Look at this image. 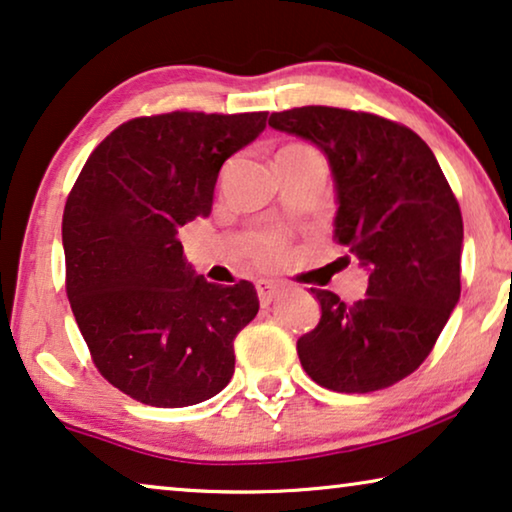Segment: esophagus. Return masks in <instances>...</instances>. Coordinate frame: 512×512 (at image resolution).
I'll use <instances>...</instances> for the list:
<instances>
[{
    "label": "esophagus",
    "instance_id": "34e87169",
    "mask_svg": "<svg viewBox=\"0 0 512 512\" xmlns=\"http://www.w3.org/2000/svg\"><path fill=\"white\" fill-rule=\"evenodd\" d=\"M256 291H258V300H261L263 307L272 305V302L279 298V284H274V281H268V279L256 281Z\"/></svg>",
    "mask_w": 512,
    "mask_h": 512
}]
</instances>
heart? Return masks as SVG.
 I'll list each match as a JSON object with an SVG mask.
<instances>
[{
  "instance_id": "obj_1",
  "label": "heart",
  "mask_w": 512,
  "mask_h": 512,
  "mask_svg": "<svg viewBox=\"0 0 512 512\" xmlns=\"http://www.w3.org/2000/svg\"><path fill=\"white\" fill-rule=\"evenodd\" d=\"M300 147L302 145H288V147H284V150H300ZM254 251H256L258 261L274 263V261H279L281 254H284V242H281L279 235H274V233L261 235V238L256 240Z\"/></svg>"
}]
</instances>
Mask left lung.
Instances as JSON below:
<instances>
[{"mask_svg": "<svg viewBox=\"0 0 512 512\" xmlns=\"http://www.w3.org/2000/svg\"><path fill=\"white\" fill-rule=\"evenodd\" d=\"M270 127L325 154L337 196L335 240L369 272L348 307L311 288L321 321L298 339L305 372L337 392H374L422 365L459 302L462 212L425 140L379 115L302 106Z\"/></svg>", "mask_w": 512, "mask_h": 512, "instance_id": "obj_1", "label": "left lung"}]
</instances>
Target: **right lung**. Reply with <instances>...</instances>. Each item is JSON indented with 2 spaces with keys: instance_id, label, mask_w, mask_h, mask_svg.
Wrapping results in <instances>:
<instances>
[{
  "instance_id": "obj_1",
  "label": "right lung",
  "mask_w": 512,
  "mask_h": 512,
  "mask_svg": "<svg viewBox=\"0 0 512 512\" xmlns=\"http://www.w3.org/2000/svg\"><path fill=\"white\" fill-rule=\"evenodd\" d=\"M265 120L187 110L136 117L96 147L66 198L73 316L103 379L138 402L180 409L231 381L233 339L258 314L256 288L205 281L177 231L210 217L221 166Z\"/></svg>"
}]
</instances>
